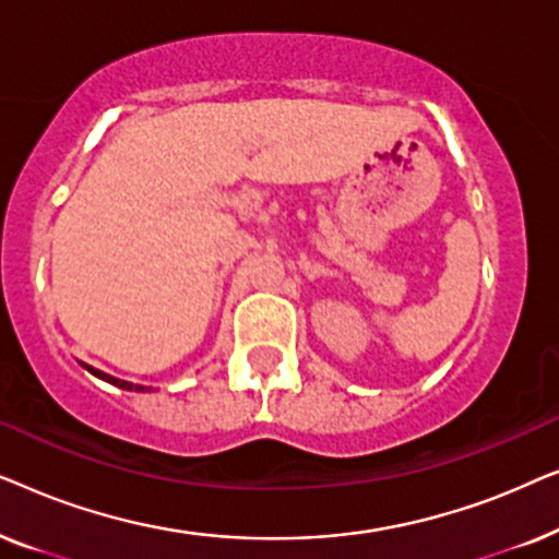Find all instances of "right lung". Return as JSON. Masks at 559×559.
<instances>
[{
    "label": "right lung",
    "instance_id": "right-lung-1",
    "mask_svg": "<svg viewBox=\"0 0 559 559\" xmlns=\"http://www.w3.org/2000/svg\"><path fill=\"white\" fill-rule=\"evenodd\" d=\"M86 366V364H83ZM86 369L94 373V377H98V379H104V381H109V384H114V386H121V389H129V392H132V389H136V392H142L144 386H136V384H132V381H121V379H114V377H109V373H104V371H98V369H91V366H86Z\"/></svg>",
    "mask_w": 559,
    "mask_h": 559
}]
</instances>
